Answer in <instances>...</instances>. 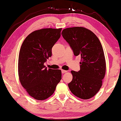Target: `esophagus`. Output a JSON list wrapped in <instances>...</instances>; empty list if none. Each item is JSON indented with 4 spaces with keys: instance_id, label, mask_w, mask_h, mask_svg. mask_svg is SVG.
Masks as SVG:
<instances>
[{
    "instance_id": "obj_1",
    "label": "esophagus",
    "mask_w": 121,
    "mask_h": 121,
    "mask_svg": "<svg viewBox=\"0 0 121 121\" xmlns=\"http://www.w3.org/2000/svg\"><path fill=\"white\" fill-rule=\"evenodd\" d=\"M61 72H62V74H64V73H66L67 72V71L62 69V70H61Z\"/></svg>"
}]
</instances>
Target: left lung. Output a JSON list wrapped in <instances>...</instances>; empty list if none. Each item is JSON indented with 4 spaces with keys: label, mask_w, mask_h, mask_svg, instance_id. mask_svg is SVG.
Wrapping results in <instances>:
<instances>
[{
    "label": "left lung",
    "mask_w": 121,
    "mask_h": 121,
    "mask_svg": "<svg viewBox=\"0 0 121 121\" xmlns=\"http://www.w3.org/2000/svg\"><path fill=\"white\" fill-rule=\"evenodd\" d=\"M61 34L69 44L75 56H81L80 70H72V81L68 83L71 92L87 99L96 94L102 85L106 63L102 46L97 36L83 27L65 28Z\"/></svg>",
    "instance_id": "obj_1"
}]
</instances>
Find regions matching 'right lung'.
Listing matches in <instances>:
<instances>
[{"label": "right lung", "instance_id": "obj_1", "mask_svg": "<svg viewBox=\"0 0 121 121\" xmlns=\"http://www.w3.org/2000/svg\"><path fill=\"white\" fill-rule=\"evenodd\" d=\"M62 28H43L30 33L23 41L18 58L21 85L30 96L44 100L54 92L61 79V70L44 65L52 56V48L61 36Z\"/></svg>", "mask_w": 121, "mask_h": 121}]
</instances>
